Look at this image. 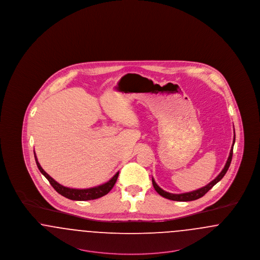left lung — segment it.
<instances>
[{"label": "left lung", "instance_id": "left-lung-1", "mask_svg": "<svg viewBox=\"0 0 260 260\" xmlns=\"http://www.w3.org/2000/svg\"><path fill=\"white\" fill-rule=\"evenodd\" d=\"M236 136L234 135V139H233V144H232V147L230 150V154H229V157H228V160L226 161L225 166H224V169L221 171V173H219L216 178H214L212 181H210V183L208 185L204 186L202 188H200L198 190H195V191H192V192H187V193H182V194H172V193H169V192H166L164 191L161 188H160L159 186L157 185V183L155 182L154 178H152V183L153 186L155 188V190L158 192V194H160L161 197L164 198L169 199V200H173V201H178V202H189V201H194V200H197V199L202 198L207 192H209L210 189L215 185L218 181H220L222 179L223 176L225 175V173H227L229 167H230V164L232 161V156H233V147H234V143H235Z\"/></svg>", "mask_w": 260, "mask_h": 260}]
</instances>
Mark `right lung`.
<instances>
[{
  "mask_svg": "<svg viewBox=\"0 0 260 260\" xmlns=\"http://www.w3.org/2000/svg\"><path fill=\"white\" fill-rule=\"evenodd\" d=\"M34 156H35L38 169L40 170L42 174H44L45 177L49 180L50 185L52 186L54 188V190L57 193L62 195L63 197L73 200V201H89V200H94V199H99L100 197L105 196L106 194H108L111 191L112 188L115 185V183L117 181V178L119 176V173H117L106 183L95 186V187H92V188H87V189L69 188V187H65V186L59 184L52 177H50V175L42 169L41 165L38 161L37 156H36L35 152H34Z\"/></svg>",
  "mask_w": 260,
  "mask_h": 260,
  "instance_id": "add662e5",
  "label": "right lung"
}]
</instances>
